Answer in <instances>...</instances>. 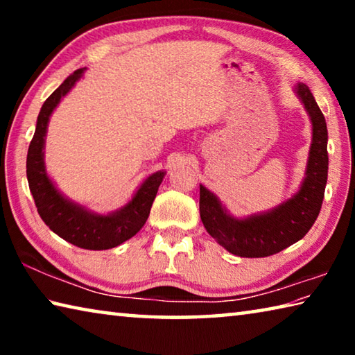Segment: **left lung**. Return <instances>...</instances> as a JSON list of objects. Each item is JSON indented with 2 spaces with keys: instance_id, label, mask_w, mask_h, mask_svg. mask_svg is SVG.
<instances>
[{
  "instance_id": "8db88e82",
  "label": "left lung",
  "mask_w": 355,
  "mask_h": 355,
  "mask_svg": "<svg viewBox=\"0 0 355 355\" xmlns=\"http://www.w3.org/2000/svg\"><path fill=\"white\" fill-rule=\"evenodd\" d=\"M294 94L310 117L311 144L305 175L290 199L266 211L236 218L214 192L200 184L203 227L233 255L260 258L277 254L307 235L320 214L329 169L327 125L307 84L297 83Z\"/></svg>"
}]
</instances>
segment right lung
<instances>
[{"label": "right lung", "instance_id": "right-lung-1", "mask_svg": "<svg viewBox=\"0 0 355 355\" xmlns=\"http://www.w3.org/2000/svg\"><path fill=\"white\" fill-rule=\"evenodd\" d=\"M84 71L86 67L78 69L65 78L61 86L42 105L35 123V133L28 148L26 177L40 218L51 232L81 249L105 250L125 243L144 227L166 171L148 175L137 186L128 203L106 214L92 211L81 203L69 199L58 189L55 182L48 175L45 166L48 123L53 111L81 80Z\"/></svg>", "mask_w": 355, "mask_h": 355}]
</instances>
